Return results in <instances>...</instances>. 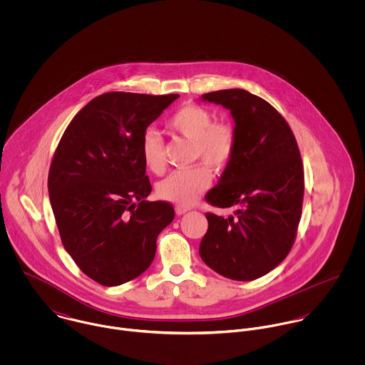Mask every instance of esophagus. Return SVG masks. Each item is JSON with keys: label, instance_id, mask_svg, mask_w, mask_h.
<instances>
[{"label": "esophagus", "instance_id": "34e87169", "mask_svg": "<svg viewBox=\"0 0 365 365\" xmlns=\"http://www.w3.org/2000/svg\"><path fill=\"white\" fill-rule=\"evenodd\" d=\"M190 209L185 208V207H175V213L178 215V216H181V215H184V213H187Z\"/></svg>", "mask_w": 365, "mask_h": 365}]
</instances>
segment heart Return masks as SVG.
<instances>
[{"label":"heart","instance_id":"obj_1","mask_svg":"<svg viewBox=\"0 0 365 365\" xmlns=\"http://www.w3.org/2000/svg\"><path fill=\"white\" fill-rule=\"evenodd\" d=\"M173 132L194 142V158L202 160L215 170H223L232 161L237 146V133L230 122H213V113L205 106L187 104L178 108L168 119ZM145 165L160 174L164 170L163 140L155 130L142 138ZM210 184V171L205 164L173 171L157 185V195L178 207L192 205Z\"/></svg>","mask_w":365,"mask_h":365}]
</instances>
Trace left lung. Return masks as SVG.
I'll list each match as a JSON object with an SVG mask.
<instances>
[{
  "instance_id": "left-lung-1",
  "label": "left lung",
  "mask_w": 365,
  "mask_h": 365,
  "mask_svg": "<svg viewBox=\"0 0 365 365\" xmlns=\"http://www.w3.org/2000/svg\"><path fill=\"white\" fill-rule=\"evenodd\" d=\"M229 109L237 146L205 200L230 208L229 217L207 213L200 256L217 274L252 281L284 260L297 236L304 201V165L295 136L281 113L240 88L204 94Z\"/></svg>"
}]
</instances>
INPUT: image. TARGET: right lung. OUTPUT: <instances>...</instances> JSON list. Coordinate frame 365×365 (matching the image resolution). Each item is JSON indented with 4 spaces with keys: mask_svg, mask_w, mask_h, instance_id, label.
<instances>
[{
    "mask_svg": "<svg viewBox=\"0 0 365 365\" xmlns=\"http://www.w3.org/2000/svg\"><path fill=\"white\" fill-rule=\"evenodd\" d=\"M180 96L105 93L68 123L54 152L48 188L66 252L105 287L145 272L158 233L174 219L152 192L142 157L148 126Z\"/></svg>",
    "mask_w": 365,
    "mask_h": 365,
    "instance_id": "right-lung-1",
    "label": "right lung"
}]
</instances>
